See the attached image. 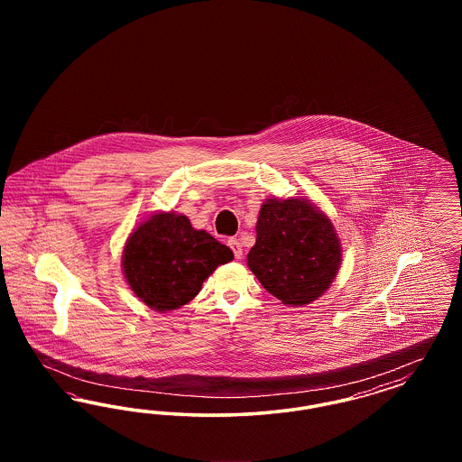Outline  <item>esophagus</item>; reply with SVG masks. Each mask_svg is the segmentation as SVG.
I'll use <instances>...</instances> for the list:
<instances>
[{
	"instance_id": "obj_1",
	"label": "esophagus",
	"mask_w": 462,
	"mask_h": 462,
	"mask_svg": "<svg viewBox=\"0 0 462 462\" xmlns=\"http://www.w3.org/2000/svg\"><path fill=\"white\" fill-rule=\"evenodd\" d=\"M228 245H230V249L234 251V256L237 258V260H241L242 258V244L239 239H228Z\"/></svg>"
}]
</instances>
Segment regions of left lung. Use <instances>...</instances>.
Masks as SVG:
<instances>
[{"mask_svg": "<svg viewBox=\"0 0 462 462\" xmlns=\"http://www.w3.org/2000/svg\"><path fill=\"white\" fill-rule=\"evenodd\" d=\"M339 264V239L324 213L303 199L264 202L247 266L272 296L308 305L329 289Z\"/></svg>", "mask_w": 462, "mask_h": 462, "instance_id": "left-lung-1", "label": "left lung"}]
</instances>
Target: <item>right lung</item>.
Instances as JSON below:
<instances>
[{"mask_svg":"<svg viewBox=\"0 0 462 462\" xmlns=\"http://www.w3.org/2000/svg\"><path fill=\"white\" fill-rule=\"evenodd\" d=\"M230 247L175 213H157L126 242L123 270L134 294L157 311L187 305L218 264L232 262Z\"/></svg>","mask_w":462,"mask_h":462,"instance_id":"1","label":"right lung"}]
</instances>
